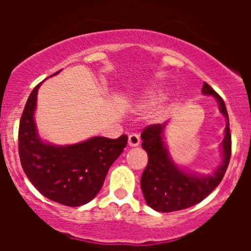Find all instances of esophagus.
<instances>
[{"instance_id": "esophagus-1", "label": "esophagus", "mask_w": 251, "mask_h": 251, "mask_svg": "<svg viewBox=\"0 0 251 251\" xmlns=\"http://www.w3.org/2000/svg\"><path fill=\"white\" fill-rule=\"evenodd\" d=\"M141 138L137 133H130L128 135V146L130 147H137L140 146Z\"/></svg>"}]
</instances>
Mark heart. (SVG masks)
I'll use <instances>...</instances> for the list:
<instances>
[{"label": "heart", "instance_id": "obj_1", "mask_svg": "<svg viewBox=\"0 0 251 251\" xmlns=\"http://www.w3.org/2000/svg\"><path fill=\"white\" fill-rule=\"evenodd\" d=\"M159 100V97L156 93H148L144 97L141 98V105L142 107H151V105L156 104Z\"/></svg>", "mask_w": 251, "mask_h": 251}]
</instances>
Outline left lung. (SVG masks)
<instances>
[{
    "label": "left lung",
    "instance_id": "left-lung-1",
    "mask_svg": "<svg viewBox=\"0 0 251 251\" xmlns=\"http://www.w3.org/2000/svg\"><path fill=\"white\" fill-rule=\"evenodd\" d=\"M203 95L212 96L219 103L220 111L227 119L225 137L221 143V165L211 175H201L183 170L171 159L164 138L166 124L147 126L142 132V148L148 154V164L141 178V188L147 204L159 212L187 209L201 203L224 178L231 159V132L224 100L204 82Z\"/></svg>",
    "mask_w": 251,
    "mask_h": 251
}]
</instances>
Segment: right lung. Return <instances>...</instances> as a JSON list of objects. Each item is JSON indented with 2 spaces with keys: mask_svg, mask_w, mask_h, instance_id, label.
<instances>
[{
  "mask_svg": "<svg viewBox=\"0 0 251 251\" xmlns=\"http://www.w3.org/2000/svg\"><path fill=\"white\" fill-rule=\"evenodd\" d=\"M41 83L30 93L20 119L18 138L23 170L35 188L50 201L67 206L87 204L102 188L111 164L127 144V136L116 140L97 136L68 146L42 141L34 119Z\"/></svg>",
  "mask_w": 251,
  "mask_h": 251,
  "instance_id": "1",
  "label": "right lung"
}]
</instances>
